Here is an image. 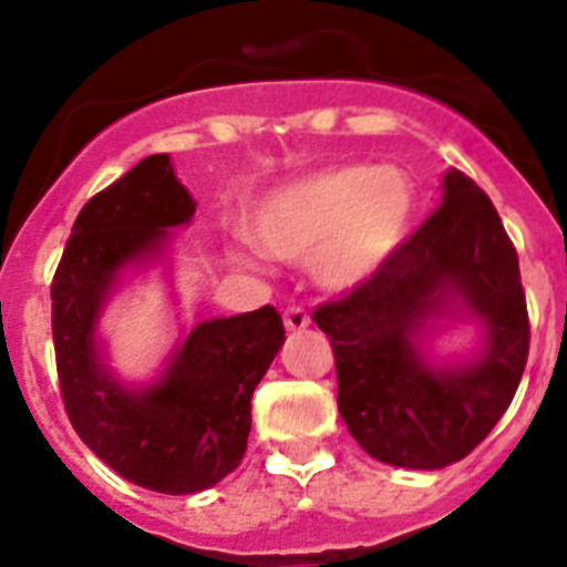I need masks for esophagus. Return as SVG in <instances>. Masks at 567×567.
Listing matches in <instances>:
<instances>
[{"label": "esophagus", "mask_w": 567, "mask_h": 567, "mask_svg": "<svg viewBox=\"0 0 567 567\" xmlns=\"http://www.w3.org/2000/svg\"><path fill=\"white\" fill-rule=\"evenodd\" d=\"M284 327H287L289 332H300V329H307L309 312L303 307H298V303H292V307H287V312H284Z\"/></svg>", "instance_id": "obj_1"}]
</instances>
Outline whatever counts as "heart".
<instances>
[{"instance_id":"1","label":"heart","mask_w":567,"mask_h":567,"mask_svg":"<svg viewBox=\"0 0 567 567\" xmlns=\"http://www.w3.org/2000/svg\"><path fill=\"white\" fill-rule=\"evenodd\" d=\"M414 207L417 195L405 173L349 164L269 195L255 218V235L278 258H315L323 287L354 289L403 244Z\"/></svg>"}]
</instances>
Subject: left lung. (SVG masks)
I'll return each mask as SVG.
<instances>
[{"label": "left lung", "mask_w": 567, "mask_h": 567, "mask_svg": "<svg viewBox=\"0 0 567 567\" xmlns=\"http://www.w3.org/2000/svg\"><path fill=\"white\" fill-rule=\"evenodd\" d=\"M443 187V204L372 278L312 312L332 340L349 434L400 468H443L474 452L517 394L528 360L517 249L468 175L452 169ZM454 297L486 327V352L463 370H429L413 338Z\"/></svg>", "instance_id": "1"}]
</instances>
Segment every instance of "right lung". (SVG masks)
<instances>
[{
  "label": "right lung",
  "instance_id": "right-lung-1",
  "mask_svg": "<svg viewBox=\"0 0 567 567\" xmlns=\"http://www.w3.org/2000/svg\"><path fill=\"white\" fill-rule=\"evenodd\" d=\"M193 213L169 155H147L84 204L50 284L70 423L115 474L158 494H195L238 468L252 425L249 400L287 334L280 315L260 307L198 323L162 383L144 392H127L104 372L93 329L115 272L162 249L167 227Z\"/></svg>",
  "mask_w": 567,
  "mask_h": 567
}]
</instances>
